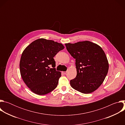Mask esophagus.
<instances>
[{"label": "esophagus", "mask_w": 125, "mask_h": 125, "mask_svg": "<svg viewBox=\"0 0 125 125\" xmlns=\"http://www.w3.org/2000/svg\"><path fill=\"white\" fill-rule=\"evenodd\" d=\"M62 73H63L64 75H65V74L67 73V71H65V72H62Z\"/></svg>", "instance_id": "34e87169"}]
</instances>
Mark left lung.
<instances>
[{
  "mask_svg": "<svg viewBox=\"0 0 125 125\" xmlns=\"http://www.w3.org/2000/svg\"><path fill=\"white\" fill-rule=\"evenodd\" d=\"M67 50L76 59L77 74L70 81L75 90L87 94L101 85L107 74L109 64L102 48L89 41L66 43Z\"/></svg>",
  "mask_w": 125,
  "mask_h": 125,
  "instance_id": "1",
  "label": "left lung"
}]
</instances>
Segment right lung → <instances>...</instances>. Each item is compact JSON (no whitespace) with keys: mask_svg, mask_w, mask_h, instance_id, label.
<instances>
[{"mask_svg":"<svg viewBox=\"0 0 125 125\" xmlns=\"http://www.w3.org/2000/svg\"><path fill=\"white\" fill-rule=\"evenodd\" d=\"M64 48L61 43L40 39L24 50L20 62V73L24 83L33 93L44 95L57 87L61 74L54 68L53 57ZM51 65L52 68L49 67Z\"/></svg>","mask_w":125,"mask_h":125,"instance_id":"right-lung-1","label":"right lung"}]
</instances>
